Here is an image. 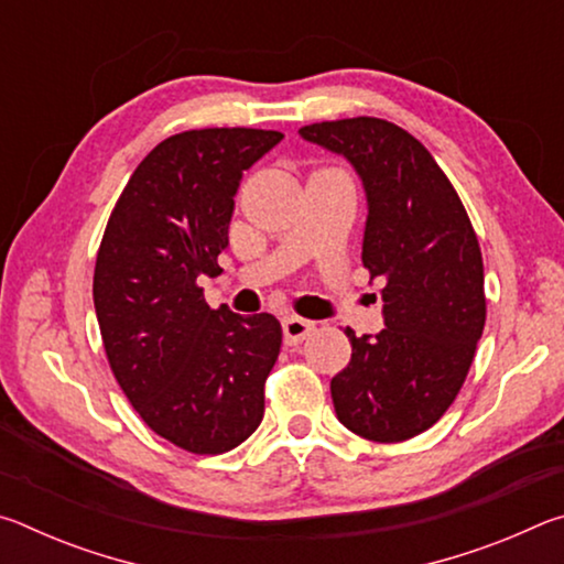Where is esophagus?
<instances>
[{
  "label": "esophagus",
  "instance_id": "1",
  "mask_svg": "<svg viewBox=\"0 0 564 564\" xmlns=\"http://www.w3.org/2000/svg\"><path fill=\"white\" fill-rule=\"evenodd\" d=\"M313 333V323L311 321H303L299 316H285L283 318V340L289 343V346H295V343L305 340Z\"/></svg>",
  "mask_w": 564,
  "mask_h": 564
}]
</instances>
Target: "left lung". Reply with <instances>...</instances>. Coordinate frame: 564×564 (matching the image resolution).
<instances>
[{
  "mask_svg": "<svg viewBox=\"0 0 564 564\" xmlns=\"http://www.w3.org/2000/svg\"><path fill=\"white\" fill-rule=\"evenodd\" d=\"M311 144L350 161L368 198L362 265L383 281L386 328L350 338L330 380L343 425L373 443L433 427L460 393L485 328L482 253L460 196L415 137L386 119L303 127Z\"/></svg>",
  "mask_w": 564,
  "mask_h": 564,
  "instance_id": "1",
  "label": "left lung"
}]
</instances>
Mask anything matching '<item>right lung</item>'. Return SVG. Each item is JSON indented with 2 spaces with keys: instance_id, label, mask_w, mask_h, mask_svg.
Here are the masks:
<instances>
[{
  "instance_id": "right-lung-1",
  "label": "right lung",
  "mask_w": 564,
  "mask_h": 564,
  "mask_svg": "<svg viewBox=\"0 0 564 564\" xmlns=\"http://www.w3.org/2000/svg\"><path fill=\"white\" fill-rule=\"evenodd\" d=\"M281 131L194 129L161 141L109 216L94 308L113 378L144 423L196 455L241 445L263 420V386L281 352L271 313L208 308L243 171Z\"/></svg>"
}]
</instances>
